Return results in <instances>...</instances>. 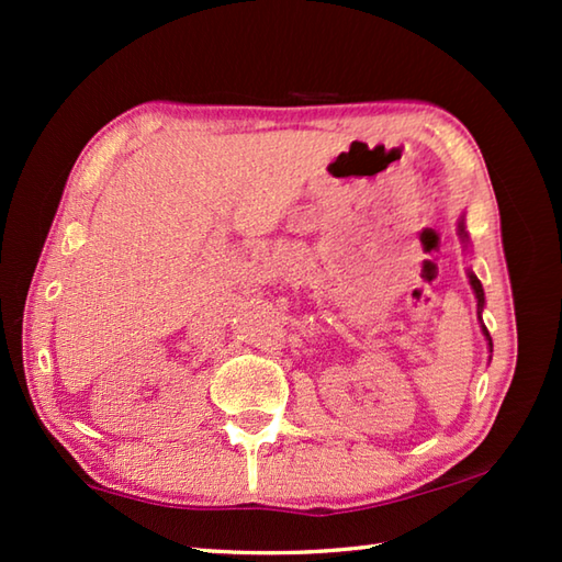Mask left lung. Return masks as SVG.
<instances>
[{"label": "left lung", "instance_id": "8db88e82", "mask_svg": "<svg viewBox=\"0 0 562 562\" xmlns=\"http://www.w3.org/2000/svg\"><path fill=\"white\" fill-rule=\"evenodd\" d=\"M459 235L463 237V240H469V235H465V231H463V221H459ZM469 282H471V288H473V292H475V300H479V317H481V312H483V302H486V297H483V288H481V280L475 278V274L469 270ZM483 335H486V339H488V347L493 349V345H491V335H488V329L483 327Z\"/></svg>", "mask_w": 562, "mask_h": 562}]
</instances>
